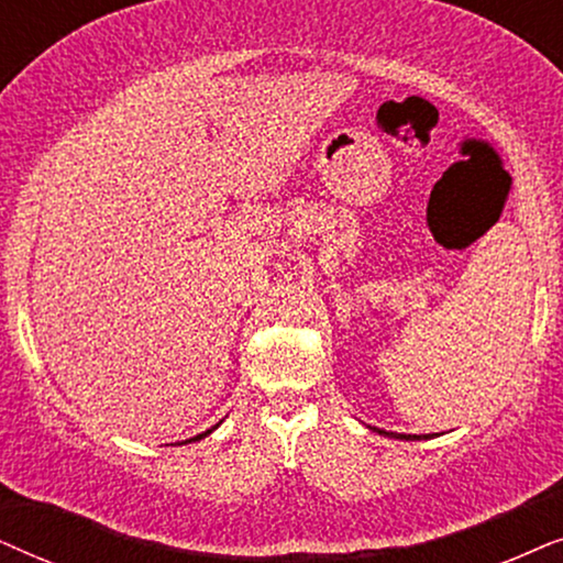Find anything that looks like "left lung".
<instances>
[{
  "instance_id": "1",
  "label": "left lung",
  "mask_w": 563,
  "mask_h": 563,
  "mask_svg": "<svg viewBox=\"0 0 563 563\" xmlns=\"http://www.w3.org/2000/svg\"><path fill=\"white\" fill-rule=\"evenodd\" d=\"M373 432L378 434H386V438H394V440H430V434H404V432H388V430H378V427H371Z\"/></svg>"
}]
</instances>
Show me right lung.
I'll use <instances>...</instances> for the list:
<instances>
[{
    "mask_svg": "<svg viewBox=\"0 0 563 563\" xmlns=\"http://www.w3.org/2000/svg\"><path fill=\"white\" fill-rule=\"evenodd\" d=\"M221 422H223V419H221ZM219 422V424H221ZM219 424H213L211 427V430H206V432H200V434H195V438H190V440H183V443H179V445H187V443H198V440H203V438H208V434H211L213 430H216V427H219Z\"/></svg>",
    "mask_w": 563,
    "mask_h": 563,
    "instance_id": "right-lung-1",
    "label": "right lung"
}]
</instances>
